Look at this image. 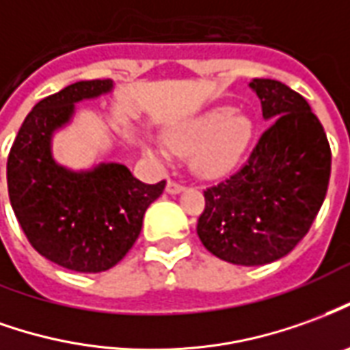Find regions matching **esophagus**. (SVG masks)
Returning a JSON list of instances; mask_svg holds the SVG:
<instances>
[{
	"label": "esophagus",
	"instance_id": "1",
	"mask_svg": "<svg viewBox=\"0 0 350 350\" xmlns=\"http://www.w3.org/2000/svg\"><path fill=\"white\" fill-rule=\"evenodd\" d=\"M185 187H183L182 183L174 182V180H168L167 182V191L172 193V195H176V193H182Z\"/></svg>",
	"mask_w": 350,
	"mask_h": 350
}]
</instances>
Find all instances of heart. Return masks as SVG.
<instances>
[{
    "instance_id": "1",
    "label": "heart",
    "mask_w": 350,
    "mask_h": 350,
    "mask_svg": "<svg viewBox=\"0 0 350 350\" xmlns=\"http://www.w3.org/2000/svg\"><path fill=\"white\" fill-rule=\"evenodd\" d=\"M254 133V123L246 113L229 106H212L168 124L165 142L172 151L187 155V165L195 174L217 178L243 161ZM142 146L150 157H167V150L153 142H144Z\"/></svg>"
}]
</instances>
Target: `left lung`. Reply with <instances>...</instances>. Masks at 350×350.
Instances as JSON below:
<instances>
[{
    "label": "left lung",
    "mask_w": 350,
    "mask_h": 350,
    "mask_svg": "<svg viewBox=\"0 0 350 350\" xmlns=\"http://www.w3.org/2000/svg\"><path fill=\"white\" fill-rule=\"evenodd\" d=\"M271 121L241 170L204 191L197 234L216 258L265 265L294 250L328 191L332 151L301 94L275 79H252Z\"/></svg>",
    "instance_id": "obj_1"
}]
</instances>
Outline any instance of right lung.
I'll return each mask as SVG.
<instances>
[{
	"instance_id": "obj_1",
	"label": "right lung",
	"mask_w": 350,
	"mask_h": 350,
	"mask_svg": "<svg viewBox=\"0 0 350 350\" xmlns=\"http://www.w3.org/2000/svg\"><path fill=\"white\" fill-rule=\"evenodd\" d=\"M111 89V79L77 81L39 100L7 159L9 199L26 239L43 258L77 273H102L123 260L167 183L140 182L119 163L75 172L53 157V134L70 123L75 104Z\"/></svg>"
}]
</instances>
